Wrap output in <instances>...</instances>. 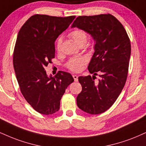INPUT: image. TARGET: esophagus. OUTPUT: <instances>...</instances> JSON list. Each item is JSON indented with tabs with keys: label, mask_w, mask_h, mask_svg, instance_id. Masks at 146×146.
I'll return each mask as SVG.
<instances>
[{
	"label": "esophagus",
	"mask_w": 146,
	"mask_h": 146,
	"mask_svg": "<svg viewBox=\"0 0 146 146\" xmlns=\"http://www.w3.org/2000/svg\"><path fill=\"white\" fill-rule=\"evenodd\" d=\"M78 76H77V75H73V78H74V81L75 82H77L78 80Z\"/></svg>",
	"instance_id": "obj_1"
}]
</instances>
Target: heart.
<instances>
[{"label":"heart","mask_w":146,"mask_h":146,"mask_svg":"<svg viewBox=\"0 0 146 146\" xmlns=\"http://www.w3.org/2000/svg\"><path fill=\"white\" fill-rule=\"evenodd\" d=\"M69 36L72 38L74 40L78 45H80L82 44H86L88 40V36L87 32L81 29H75L70 33ZM62 39L59 38L56 41V49L57 51H59L62 46ZM86 59L83 57H80V58H73L71 59L68 62L67 66L70 70L74 72H79L83 68L84 64H85Z\"/></svg>","instance_id":"obj_1"}]
</instances>
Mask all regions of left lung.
Returning <instances> with one entry per match:
<instances>
[{
  "label": "left lung",
  "instance_id": "8db88e82",
  "mask_svg": "<svg viewBox=\"0 0 146 146\" xmlns=\"http://www.w3.org/2000/svg\"><path fill=\"white\" fill-rule=\"evenodd\" d=\"M72 28L83 30L95 41V52L88 70L91 77L79 76L82 91L77 106L88 114H99L108 110L121 93L127 80L131 42L121 23L110 14L78 16ZM97 72L98 82H95Z\"/></svg>",
  "mask_w": 146,
  "mask_h": 146
}]
</instances>
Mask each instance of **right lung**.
Returning <instances> with one entry per match:
<instances>
[{"mask_svg": "<svg viewBox=\"0 0 146 146\" xmlns=\"http://www.w3.org/2000/svg\"><path fill=\"white\" fill-rule=\"evenodd\" d=\"M76 16L61 17L35 15L18 33L13 53V67L23 96L42 114H54L68 86L74 82L70 73L59 71L48 76L44 68L55 57V41Z\"/></svg>", "mask_w": 146, "mask_h": 146, "instance_id": "add662e5", "label": "right lung"}]
</instances>
